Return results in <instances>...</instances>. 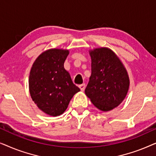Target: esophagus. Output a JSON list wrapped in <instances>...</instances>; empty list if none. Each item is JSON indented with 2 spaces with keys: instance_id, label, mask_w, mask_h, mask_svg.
I'll use <instances>...</instances> for the list:
<instances>
[{
  "instance_id": "34e87169",
  "label": "esophagus",
  "mask_w": 156,
  "mask_h": 156,
  "mask_svg": "<svg viewBox=\"0 0 156 156\" xmlns=\"http://www.w3.org/2000/svg\"><path fill=\"white\" fill-rule=\"evenodd\" d=\"M79 88L80 89V90L82 91H84V89H85V84H80V86H79Z\"/></svg>"
}]
</instances>
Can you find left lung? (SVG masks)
Here are the masks:
<instances>
[{
    "mask_svg": "<svg viewBox=\"0 0 156 156\" xmlns=\"http://www.w3.org/2000/svg\"><path fill=\"white\" fill-rule=\"evenodd\" d=\"M91 74L85 94L102 112L114 109L122 103L129 89V74L122 62L108 48L89 50Z\"/></svg>",
    "mask_w": 156,
    "mask_h": 156,
    "instance_id": "8db88e82",
    "label": "left lung"
}]
</instances>
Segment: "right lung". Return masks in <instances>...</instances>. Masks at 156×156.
I'll use <instances>...</instances> for the list:
<instances>
[{"label":"right lung","instance_id":"1","mask_svg":"<svg viewBox=\"0 0 156 156\" xmlns=\"http://www.w3.org/2000/svg\"><path fill=\"white\" fill-rule=\"evenodd\" d=\"M69 50L52 48L42 52L32 65L29 91L39 109L51 116L62 114L80 91L72 82L64 63Z\"/></svg>","mask_w":156,"mask_h":156}]
</instances>
